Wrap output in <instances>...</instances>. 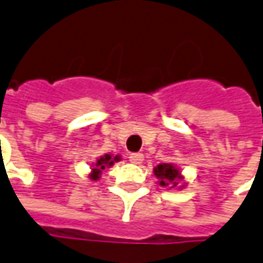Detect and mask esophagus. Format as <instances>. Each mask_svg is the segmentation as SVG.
Wrapping results in <instances>:
<instances>
[{
    "label": "esophagus",
    "mask_w": 263,
    "mask_h": 263,
    "mask_svg": "<svg viewBox=\"0 0 263 263\" xmlns=\"http://www.w3.org/2000/svg\"><path fill=\"white\" fill-rule=\"evenodd\" d=\"M128 159L132 163H136V165H139V163H142V160H143V155L139 152L136 153H130V156H128Z\"/></svg>",
    "instance_id": "1"
}]
</instances>
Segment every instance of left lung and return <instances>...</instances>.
<instances>
[{"mask_svg":"<svg viewBox=\"0 0 263 263\" xmlns=\"http://www.w3.org/2000/svg\"><path fill=\"white\" fill-rule=\"evenodd\" d=\"M155 175L159 179V184L162 186L168 188H181L182 177L172 163H160L155 168Z\"/></svg>","mask_w":263,"mask_h":263,"instance_id":"1","label":"left lung"}]
</instances>
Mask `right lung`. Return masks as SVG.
Returning a JSON list of instances; mask_svg holds the SVG:
<instances>
[{
  "label": "right lung",
  "mask_w": 263,
  "mask_h": 263,
  "mask_svg": "<svg viewBox=\"0 0 263 263\" xmlns=\"http://www.w3.org/2000/svg\"><path fill=\"white\" fill-rule=\"evenodd\" d=\"M120 156H111V155H105L103 158H100V159L97 160V165H95V169H92V174H91V179H98L100 178V174H101V171L105 169L107 166H111V165H114V162H119Z\"/></svg>",
  "instance_id": "add662e5"
}]
</instances>
